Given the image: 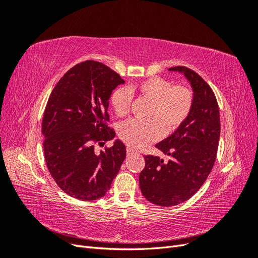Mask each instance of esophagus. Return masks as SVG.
<instances>
[{
    "label": "esophagus",
    "mask_w": 258,
    "mask_h": 258,
    "mask_svg": "<svg viewBox=\"0 0 258 258\" xmlns=\"http://www.w3.org/2000/svg\"><path fill=\"white\" fill-rule=\"evenodd\" d=\"M134 154H136V152L132 150V148H130V147H128L127 148V156H131V155H134Z\"/></svg>",
    "instance_id": "esophagus-1"
}]
</instances>
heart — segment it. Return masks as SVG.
<instances>
[{
	"label": "heart",
	"instance_id": "b5f03b06",
	"mask_svg": "<svg viewBox=\"0 0 258 258\" xmlns=\"http://www.w3.org/2000/svg\"><path fill=\"white\" fill-rule=\"evenodd\" d=\"M152 101L146 121L130 119L119 126L122 141L134 148H140L158 140L162 135L176 130L188 117L192 106L191 91L181 85H173L161 77H151L132 87L117 88L111 97V104L117 115L129 112L132 92Z\"/></svg>",
	"mask_w": 258,
	"mask_h": 258
}]
</instances>
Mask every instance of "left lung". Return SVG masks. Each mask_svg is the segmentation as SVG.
<instances>
[{
  "label": "left lung",
  "instance_id": "left-lung-1",
  "mask_svg": "<svg viewBox=\"0 0 258 258\" xmlns=\"http://www.w3.org/2000/svg\"><path fill=\"white\" fill-rule=\"evenodd\" d=\"M185 76L192 90V106L188 117L172 135L156 144L170 159L145 156V168L140 173V188L154 205L171 207L188 200L204 185L212 170L221 121L214 92L192 70L185 67L168 69Z\"/></svg>",
  "mask_w": 258,
  "mask_h": 258
}]
</instances>
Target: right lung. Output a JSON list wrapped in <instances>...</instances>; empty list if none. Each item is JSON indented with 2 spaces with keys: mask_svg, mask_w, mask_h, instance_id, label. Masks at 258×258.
I'll return each instance as SVG.
<instances>
[{
  "mask_svg": "<svg viewBox=\"0 0 258 258\" xmlns=\"http://www.w3.org/2000/svg\"><path fill=\"white\" fill-rule=\"evenodd\" d=\"M124 81L97 61L76 64L61 77L46 105L42 131L46 165L54 182L69 196L91 201L103 197L126 158V146L115 140L104 152L93 143L112 141L115 131L108 102Z\"/></svg>",
  "mask_w": 258,
  "mask_h": 258,
  "instance_id": "1",
  "label": "right lung"
}]
</instances>
